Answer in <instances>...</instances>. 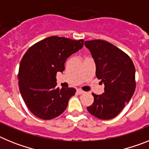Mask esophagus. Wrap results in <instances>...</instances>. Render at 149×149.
<instances>
[{"instance_id": "esophagus-1", "label": "esophagus", "mask_w": 149, "mask_h": 149, "mask_svg": "<svg viewBox=\"0 0 149 149\" xmlns=\"http://www.w3.org/2000/svg\"><path fill=\"white\" fill-rule=\"evenodd\" d=\"M77 94L81 95V94H84L85 92H84V91H83V90H81V89H77Z\"/></svg>"}]
</instances>
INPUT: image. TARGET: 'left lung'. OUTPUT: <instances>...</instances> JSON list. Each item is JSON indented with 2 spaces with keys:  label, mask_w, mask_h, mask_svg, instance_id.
Returning <instances> with one entry per match:
<instances>
[{
  "label": "left lung",
  "mask_w": 149,
  "mask_h": 149,
  "mask_svg": "<svg viewBox=\"0 0 149 149\" xmlns=\"http://www.w3.org/2000/svg\"><path fill=\"white\" fill-rule=\"evenodd\" d=\"M95 63L96 77L104 84V93H93L94 102L87 107L89 113L107 120L116 116L134 95L135 67L125 52L101 39L85 41Z\"/></svg>",
  "instance_id": "left-lung-1"
}]
</instances>
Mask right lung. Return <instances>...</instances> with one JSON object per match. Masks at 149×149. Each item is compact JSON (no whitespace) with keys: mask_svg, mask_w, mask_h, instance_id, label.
<instances>
[{"mask_svg":"<svg viewBox=\"0 0 149 149\" xmlns=\"http://www.w3.org/2000/svg\"><path fill=\"white\" fill-rule=\"evenodd\" d=\"M84 46V39L72 40L56 36L36 43L20 63L18 86L27 108L39 119L49 120L62 114L75 94L74 88L56 87V73Z\"/></svg>","mask_w":149,"mask_h":149,"instance_id":"obj_1","label":"right lung"}]
</instances>
